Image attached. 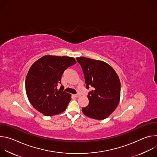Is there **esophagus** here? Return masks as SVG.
<instances>
[{
    "mask_svg": "<svg viewBox=\"0 0 157 157\" xmlns=\"http://www.w3.org/2000/svg\"><path fill=\"white\" fill-rule=\"evenodd\" d=\"M75 98H79L81 95H80V94H75V95H73Z\"/></svg>",
    "mask_w": 157,
    "mask_h": 157,
    "instance_id": "34e87169",
    "label": "esophagus"
}]
</instances>
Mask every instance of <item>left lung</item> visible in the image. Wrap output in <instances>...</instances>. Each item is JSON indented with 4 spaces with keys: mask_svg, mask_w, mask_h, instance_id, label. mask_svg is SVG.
Here are the masks:
<instances>
[{
    "mask_svg": "<svg viewBox=\"0 0 157 157\" xmlns=\"http://www.w3.org/2000/svg\"><path fill=\"white\" fill-rule=\"evenodd\" d=\"M84 73L86 87H93L88 93L89 104L82 108L88 117L103 120L118 105L121 98L119 78L112 67L102 61L86 57L76 58Z\"/></svg>",
    "mask_w": 157,
    "mask_h": 157,
    "instance_id": "8db88e82",
    "label": "left lung"
}]
</instances>
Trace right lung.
<instances>
[{
    "instance_id": "1",
    "label": "right lung",
    "mask_w": 157,
    "mask_h": 157,
    "mask_svg": "<svg viewBox=\"0 0 157 157\" xmlns=\"http://www.w3.org/2000/svg\"><path fill=\"white\" fill-rule=\"evenodd\" d=\"M76 63L74 58L46 55L30 67L25 79V90L33 107L46 116L60 114L66 109L71 95L63 91L61 76L68 67Z\"/></svg>"
}]
</instances>
